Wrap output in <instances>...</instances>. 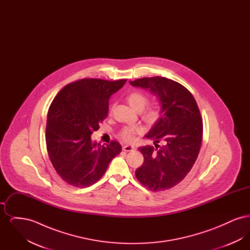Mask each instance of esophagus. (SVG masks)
<instances>
[{
    "label": "esophagus",
    "mask_w": 250,
    "mask_h": 250,
    "mask_svg": "<svg viewBox=\"0 0 250 250\" xmlns=\"http://www.w3.org/2000/svg\"><path fill=\"white\" fill-rule=\"evenodd\" d=\"M123 150H124L125 152H130V151L135 150V147H134V146H131V145H124V146H123Z\"/></svg>",
    "instance_id": "1"
}]
</instances>
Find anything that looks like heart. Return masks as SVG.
Here are the masks:
<instances>
[{
	"label": "heart",
	"mask_w": 250,
	"mask_h": 250,
	"mask_svg": "<svg viewBox=\"0 0 250 250\" xmlns=\"http://www.w3.org/2000/svg\"><path fill=\"white\" fill-rule=\"evenodd\" d=\"M126 100L130 104L131 107H134L137 110H143V108L149 102V96L141 91H134L127 95ZM160 117L161 107L157 103L150 104L143 110V118L149 124H155ZM139 130L135 127L125 126L120 132V138L126 143H130L134 140L135 134Z\"/></svg>",
	"instance_id": "obj_1"
}]
</instances>
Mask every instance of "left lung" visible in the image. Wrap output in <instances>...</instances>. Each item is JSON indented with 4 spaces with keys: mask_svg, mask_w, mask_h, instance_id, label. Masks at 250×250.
<instances>
[{
    "mask_svg": "<svg viewBox=\"0 0 250 250\" xmlns=\"http://www.w3.org/2000/svg\"><path fill=\"white\" fill-rule=\"evenodd\" d=\"M130 84L149 89L162 106L161 117L146 135L155 141V148H139L144 161L136 169V177L149 190L169 189L188 175L200 153L203 129L200 109L190 92L172 80L157 76Z\"/></svg>",
    "mask_w": 250,
    "mask_h": 250,
    "instance_id": "1",
    "label": "left lung"
}]
</instances>
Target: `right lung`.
I'll return each mask as SVG.
<instances>
[{
    "mask_svg": "<svg viewBox=\"0 0 250 250\" xmlns=\"http://www.w3.org/2000/svg\"><path fill=\"white\" fill-rule=\"evenodd\" d=\"M126 80L83 79L64 86L51 102L46 126L49 160L61 178L75 188L95 184L122 147L111 141L100 145L91 135L106 119L110 95Z\"/></svg>",
    "mask_w": 250,
    "mask_h": 250,
    "instance_id": "add662e5",
    "label": "right lung"
}]
</instances>
